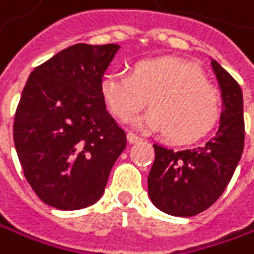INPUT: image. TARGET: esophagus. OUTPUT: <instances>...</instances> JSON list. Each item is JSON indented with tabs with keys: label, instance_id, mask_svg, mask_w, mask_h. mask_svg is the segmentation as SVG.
I'll return each instance as SVG.
<instances>
[{
	"label": "esophagus",
	"instance_id": "esophagus-1",
	"mask_svg": "<svg viewBox=\"0 0 254 254\" xmlns=\"http://www.w3.org/2000/svg\"><path fill=\"white\" fill-rule=\"evenodd\" d=\"M127 140L130 142V143H136V142H140L142 140V137L140 136H137L136 133H127Z\"/></svg>",
	"mask_w": 254,
	"mask_h": 254
}]
</instances>
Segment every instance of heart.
Masks as SVG:
<instances>
[{"instance_id": "heart-1", "label": "heart", "mask_w": 254, "mask_h": 254, "mask_svg": "<svg viewBox=\"0 0 254 254\" xmlns=\"http://www.w3.org/2000/svg\"><path fill=\"white\" fill-rule=\"evenodd\" d=\"M102 96L109 111L123 123L133 120L146 105L151 111L140 126L165 131L175 143L205 136L221 112L220 92L203 74L175 58L143 60L131 73L114 71L102 80Z\"/></svg>"}]
</instances>
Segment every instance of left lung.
Segmentation results:
<instances>
[{"mask_svg": "<svg viewBox=\"0 0 254 254\" xmlns=\"http://www.w3.org/2000/svg\"><path fill=\"white\" fill-rule=\"evenodd\" d=\"M223 112L215 136L205 145L174 151L152 145L154 163L148 177V194L166 214L193 217L208 209L228 187L244 149V105L238 82L217 61Z\"/></svg>", "mask_w": 254, "mask_h": 254, "instance_id": "left-lung-1", "label": "left lung"}]
</instances>
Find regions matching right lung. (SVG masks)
<instances>
[{
    "label": "right lung",
    "mask_w": 254,
    "mask_h": 254,
    "mask_svg": "<svg viewBox=\"0 0 254 254\" xmlns=\"http://www.w3.org/2000/svg\"><path fill=\"white\" fill-rule=\"evenodd\" d=\"M118 49L73 45L31 71L22 91L14 146L31 189L54 208L96 203L127 145L102 96V77Z\"/></svg>",
    "instance_id": "right-lung-1"
}]
</instances>
